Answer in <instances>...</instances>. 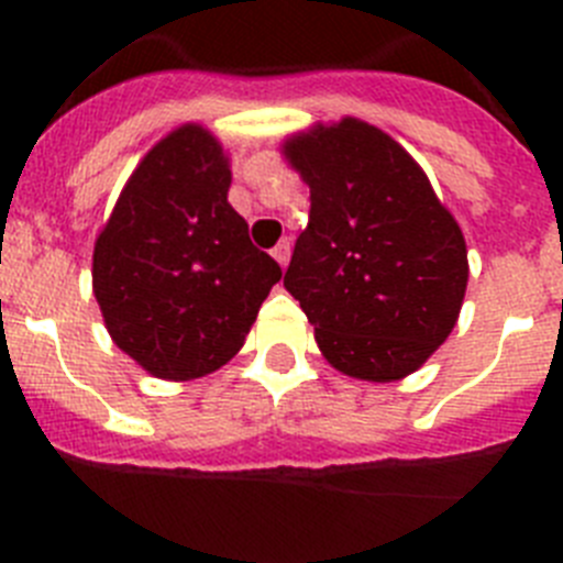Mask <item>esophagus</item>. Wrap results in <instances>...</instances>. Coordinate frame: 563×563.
Here are the masks:
<instances>
[{"instance_id": "esophagus-1", "label": "esophagus", "mask_w": 563, "mask_h": 563, "mask_svg": "<svg viewBox=\"0 0 563 563\" xmlns=\"http://www.w3.org/2000/svg\"><path fill=\"white\" fill-rule=\"evenodd\" d=\"M273 258H276L282 267H287V262H290V239H282V242L273 247Z\"/></svg>"}]
</instances>
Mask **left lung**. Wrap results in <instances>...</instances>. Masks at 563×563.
I'll list each match as a JSON object with an SVG mask.
<instances>
[{"instance_id": "left-lung-1", "label": "left lung", "mask_w": 563, "mask_h": 563, "mask_svg": "<svg viewBox=\"0 0 563 563\" xmlns=\"http://www.w3.org/2000/svg\"><path fill=\"white\" fill-rule=\"evenodd\" d=\"M310 222L285 287L343 375L389 383L429 361L460 318L467 251L429 177L377 126L343 118L292 134Z\"/></svg>"}]
</instances>
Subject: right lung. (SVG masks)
Listing matches in <instances>:
<instances>
[{"mask_svg": "<svg viewBox=\"0 0 563 563\" xmlns=\"http://www.w3.org/2000/svg\"><path fill=\"white\" fill-rule=\"evenodd\" d=\"M228 188L220 141L186 123L134 168L96 242L92 290L109 335L163 380L225 366L282 278Z\"/></svg>", "mask_w": 563, "mask_h": 563, "instance_id": "add662e5", "label": "right lung"}]
</instances>
